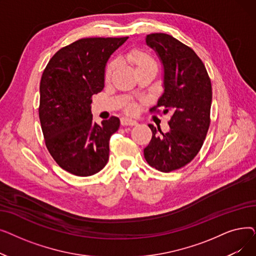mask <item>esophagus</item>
Segmentation results:
<instances>
[{
	"label": "esophagus",
	"instance_id": "1",
	"mask_svg": "<svg viewBox=\"0 0 256 256\" xmlns=\"http://www.w3.org/2000/svg\"><path fill=\"white\" fill-rule=\"evenodd\" d=\"M120 122L121 126H136L137 124V121L134 120V119H130L126 117H122L120 119Z\"/></svg>",
	"mask_w": 256,
	"mask_h": 256
}]
</instances>
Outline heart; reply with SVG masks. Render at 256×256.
<instances>
[{"label":"heart","mask_w":256,"mask_h":256,"mask_svg":"<svg viewBox=\"0 0 256 256\" xmlns=\"http://www.w3.org/2000/svg\"><path fill=\"white\" fill-rule=\"evenodd\" d=\"M126 60L130 62L135 70L138 72L144 70H150V68H154L158 70V64L154 58L150 55V54L146 52L141 50H132L128 52L126 55ZM117 62L112 61L109 64L106 65V70H104V80H109L113 74L114 70L116 68ZM136 111V104H128L126 106V112L128 113H134Z\"/></svg>","instance_id":"1"}]
</instances>
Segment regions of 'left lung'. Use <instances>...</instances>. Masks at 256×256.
I'll return each instance as SVG.
<instances>
[{
	"label": "left lung",
	"mask_w": 256,
	"mask_h": 256,
	"mask_svg": "<svg viewBox=\"0 0 256 256\" xmlns=\"http://www.w3.org/2000/svg\"><path fill=\"white\" fill-rule=\"evenodd\" d=\"M145 42L164 65L165 90L150 112L160 113L162 108L171 118L165 134L148 126L152 137L144 148V158L156 170L170 172L189 164L202 147L210 124L212 83L204 62L180 40L154 33Z\"/></svg>",
	"instance_id": "8db88e82"
}]
</instances>
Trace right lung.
Returning a JSON list of instances; mask_svg holds the SVG:
<instances>
[{
    "mask_svg": "<svg viewBox=\"0 0 256 256\" xmlns=\"http://www.w3.org/2000/svg\"><path fill=\"white\" fill-rule=\"evenodd\" d=\"M128 37L82 38L59 50L40 80L39 119L55 162L78 176L100 172L109 160V142L120 120L93 121L92 96L104 89V67Z\"/></svg>",
    "mask_w": 256,
    "mask_h": 256,
    "instance_id": "add662e5",
    "label": "right lung"
}]
</instances>
